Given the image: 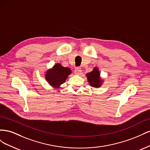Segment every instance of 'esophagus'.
Returning <instances> with one entry per match:
<instances>
[{"instance_id": "1", "label": "esophagus", "mask_w": 150, "mask_h": 150, "mask_svg": "<svg viewBox=\"0 0 150 150\" xmlns=\"http://www.w3.org/2000/svg\"><path fill=\"white\" fill-rule=\"evenodd\" d=\"M81 72H82V71H81V68H79V67H77L76 68V69L74 71V72L75 74H77V75H79L81 74Z\"/></svg>"}]
</instances>
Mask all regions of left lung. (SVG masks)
<instances>
[{
  "label": "left lung",
  "mask_w": 150,
  "mask_h": 150,
  "mask_svg": "<svg viewBox=\"0 0 150 150\" xmlns=\"http://www.w3.org/2000/svg\"><path fill=\"white\" fill-rule=\"evenodd\" d=\"M89 84L93 88H99L103 85L104 80L100 76V72L98 67H94L91 72L86 74Z\"/></svg>",
  "instance_id": "obj_1"
}]
</instances>
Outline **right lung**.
I'll list each match as a JSON object with an SVG mask.
<instances>
[{"label":"right lung","instance_id":"right-lung-1","mask_svg":"<svg viewBox=\"0 0 150 150\" xmlns=\"http://www.w3.org/2000/svg\"><path fill=\"white\" fill-rule=\"evenodd\" d=\"M45 73V79L48 84L54 88L60 89L61 85L65 83L72 71L69 67H63L60 63H56Z\"/></svg>","mask_w":150,"mask_h":150}]
</instances>
